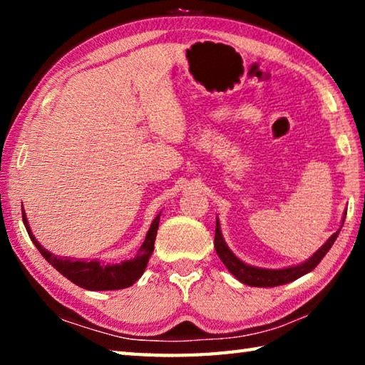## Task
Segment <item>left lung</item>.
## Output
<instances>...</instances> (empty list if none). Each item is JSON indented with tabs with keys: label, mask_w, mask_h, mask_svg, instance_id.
Returning <instances> with one entry per match:
<instances>
[{
	"label": "left lung",
	"mask_w": 365,
	"mask_h": 365,
	"mask_svg": "<svg viewBox=\"0 0 365 365\" xmlns=\"http://www.w3.org/2000/svg\"><path fill=\"white\" fill-rule=\"evenodd\" d=\"M344 217H346V211L343 214L341 219V225H339L338 230L331 235V237L327 240V242L320 246V248L314 252V255L302 261L299 264L294 265H288V267H282V269H264V267H256V265L246 264L242 261L235 252L228 248V245L225 243L224 235H222L220 230V222L219 217H215V238H214V248L217 251V256L220 257V261L224 262L228 272L235 277V279L240 280L245 285L248 287H262V288H272V287H280L285 285V283L293 282L299 277L309 274L314 269L317 267V264L322 261L324 256L329 252V250L335 243V240L338 238L339 230L344 224Z\"/></svg>",
	"instance_id": "obj_1"
}]
</instances>
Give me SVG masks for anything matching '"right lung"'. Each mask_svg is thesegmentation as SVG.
Instances as JSON below:
<instances>
[{
  "label": "right lung",
  "instance_id": "add662e5",
  "mask_svg": "<svg viewBox=\"0 0 365 365\" xmlns=\"http://www.w3.org/2000/svg\"><path fill=\"white\" fill-rule=\"evenodd\" d=\"M160 212L151 222L150 230H148L143 245L140 246L137 256L127 261L110 264L101 259H73L67 256H56L53 252L43 248L38 240L32 233V228L29 225L26 211L22 206V220L27 228V233L32 240L36 250L41 252V256L56 269L59 274H63L66 279L76 283L80 288L90 289V292H110V289H122L132 287L137 282L148 265V261L154 251V240L159 228Z\"/></svg>",
  "mask_w": 365,
  "mask_h": 365
}]
</instances>
